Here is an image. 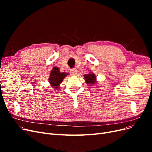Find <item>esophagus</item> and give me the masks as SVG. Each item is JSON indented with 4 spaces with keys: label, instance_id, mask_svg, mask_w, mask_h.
I'll list each match as a JSON object with an SVG mask.
<instances>
[{
    "label": "esophagus",
    "instance_id": "obj_1",
    "mask_svg": "<svg viewBox=\"0 0 152 152\" xmlns=\"http://www.w3.org/2000/svg\"><path fill=\"white\" fill-rule=\"evenodd\" d=\"M70 72L72 75H76V74L77 73V70L75 68H73L70 70Z\"/></svg>",
    "mask_w": 152,
    "mask_h": 152
}]
</instances>
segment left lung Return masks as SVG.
<instances>
[{"label":"left lung","mask_w":152,"mask_h":152,"mask_svg":"<svg viewBox=\"0 0 152 152\" xmlns=\"http://www.w3.org/2000/svg\"><path fill=\"white\" fill-rule=\"evenodd\" d=\"M84 79L86 83L89 84V86L91 85L93 86L96 82V77L94 73H88V74L84 75Z\"/></svg>","instance_id":"1"}]
</instances>
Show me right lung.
I'll return each mask as SVG.
<instances>
[{
    "instance_id": "obj_1",
    "label": "right lung",
    "mask_w": 152,
    "mask_h": 152,
    "mask_svg": "<svg viewBox=\"0 0 152 152\" xmlns=\"http://www.w3.org/2000/svg\"><path fill=\"white\" fill-rule=\"evenodd\" d=\"M68 75V73L65 72L61 73L59 68L58 67H54L53 70L50 71V76L49 78V82L53 88L58 89V87L60 84L65 77Z\"/></svg>"
}]
</instances>
